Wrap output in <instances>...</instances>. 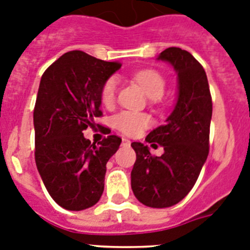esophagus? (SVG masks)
<instances>
[{
  "mask_svg": "<svg viewBox=\"0 0 250 250\" xmlns=\"http://www.w3.org/2000/svg\"><path fill=\"white\" fill-rule=\"evenodd\" d=\"M122 145L123 146H129L130 145V141H129V139H127V138H123L122 139Z\"/></svg>",
  "mask_w": 250,
  "mask_h": 250,
  "instance_id": "esophagus-1",
  "label": "esophagus"
}]
</instances>
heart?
I'll use <instances>...</instances> for the list:
<instances>
[{
  "label": "heart",
  "instance_id": "obj_1",
  "mask_svg": "<svg viewBox=\"0 0 250 250\" xmlns=\"http://www.w3.org/2000/svg\"><path fill=\"white\" fill-rule=\"evenodd\" d=\"M134 80L145 89L146 94L152 100H159L163 96L166 89V81L154 69H145L136 73ZM118 88V80L116 77H111L105 81L101 91V101L105 107H109L114 103ZM114 125L117 129H120L128 136H137L143 129L150 125L149 117L143 113L125 111L114 117Z\"/></svg>",
  "mask_w": 250,
  "mask_h": 250
}]
</instances>
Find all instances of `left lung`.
Instances as JSON below:
<instances>
[{"mask_svg": "<svg viewBox=\"0 0 250 250\" xmlns=\"http://www.w3.org/2000/svg\"><path fill=\"white\" fill-rule=\"evenodd\" d=\"M158 61L168 62L178 77V96L166 123L146 141L164 149L153 157L148 146L133 142L136 163L130 186L136 198L150 208H167L181 202L197 182L209 152L212 97L202 64L188 51L169 47Z\"/></svg>", "mask_w": 250, "mask_h": 250, "instance_id": "left-lung-1", "label": "left lung"}]
</instances>
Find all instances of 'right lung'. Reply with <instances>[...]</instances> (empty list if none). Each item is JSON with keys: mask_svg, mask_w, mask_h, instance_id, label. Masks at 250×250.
Listing matches in <instances>:
<instances>
[{"mask_svg": "<svg viewBox=\"0 0 250 250\" xmlns=\"http://www.w3.org/2000/svg\"><path fill=\"white\" fill-rule=\"evenodd\" d=\"M120 68V62L71 51L42 75L33 111L35 159L46 189L62 208H89L104 189L105 164L122 139L108 136L96 145L83 130L102 116L101 91Z\"/></svg>", "mask_w": 250, "mask_h": 250, "instance_id": "right-lung-1", "label": "right lung"}]
</instances>
